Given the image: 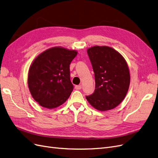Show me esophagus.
Here are the masks:
<instances>
[{
	"instance_id": "34e87169",
	"label": "esophagus",
	"mask_w": 158,
	"mask_h": 158,
	"mask_svg": "<svg viewBox=\"0 0 158 158\" xmlns=\"http://www.w3.org/2000/svg\"><path fill=\"white\" fill-rule=\"evenodd\" d=\"M75 88L77 90H80V89H81V88H82V86H81V85H75Z\"/></svg>"
}]
</instances>
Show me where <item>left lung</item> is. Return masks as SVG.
Returning <instances> with one entry per match:
<instances>
[{
	"mask_svg": "<svg viewBox=\"0 0 158 158\" xmlns=\"http://www.w3.org/2000/svg\"><path fill=\"white\" fill-rule=\"evenodd\" d=\"M95 77L94 92L86 98L93 108L104 111L118 106L128 92L130 73L119 52L107 46L87 49Z\"/></svg>",
	"mask_w": 158,
	"mask_h": 158,
	"instance_id": "8db88e82",
	"label": "left lung"
}]
</instances>
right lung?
<instances>
[{"label": "right lung", "mask_w": 158, "mask_h": 158, "mask_svg": "<svg viewBox=\"0 0 158 158\" xmlns=\"http://www.w3.org/2000/svg\"><path fill=\"white\" fill-rule=\"evenodd\" d=\"M77 54L75 50L56 47L45 50L33 60L27 83L32 97L40 106L53 109L69 97L73 89L69 65Z\"/></svg>", "instance_id": "1"}]
</instances>
